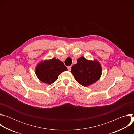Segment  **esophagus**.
I'll list each match as a JSON object with an SVG mask.
<instances>
[{"instance_id": "esophagus-1", "label": "esophagus", "mask_w": 134, "mask_h": 134, "mask_svg": "<svg viewBox=\"0 0 134 134\" xmlns=\"http://www.w3.org/2000/svg\"><path fill=\"white\" fill-rule=\"evenodd\" d=\"M71 66H69V67H68V70L69 71H70V70H71Z\"/></svg>"}]
</instances>
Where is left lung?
<instances>
[{
	"mask_svg": "<svg viewBox=\"0 0 134 134\" xmlns=\"http://www.w3.org/2000/svg\"><path fill=\"white\" fill-rule=\"evenodd\" d=\"M77 62V64L71 67V72L79 84L87 87L100 79L102 69L98 60H87L82 56Z\"/></svg>",
	"mask_w": 134,
	"mask_h": 134,
	"instance_id": "8db88e82",
	"label": "left lung"
}]
</instances>
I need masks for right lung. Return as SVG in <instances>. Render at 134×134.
<instances>
[{"mask_svg": "<svg viewBox=\"0 0 134 134\" xmlns=\"http://www.w3.org/2000/svg\"><path fill=\"white\" fill-rule=\"evenodd\" d=\"M35 70L38 79L43 83L51 85L57 81L62 72L68 69L63 62L53 58L41 61L37 64Z\"/></svg>", "mask_w": 134, "mask_h": 134, "instance_id": "add662e5", "label": "right lung"}]
</instances>
